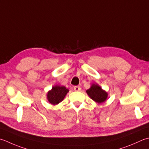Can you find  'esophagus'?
I'll use <instances>...</instances> for the list:
<instances>
[{"instance_id":"34e87169","label":"esophagus","mask_w":149,"mask_h":149,"mask_svg":"<svg viewBox=\"0 0 149 149\" xmlns=\"http://www.w3.org/2000/svg\"><path fill=\"white\" fill-rule=\"evenodd\" d=\"M74 90L75 91H80V90H81V87L80 86H74Z\"/></svg>"}]
</instances>
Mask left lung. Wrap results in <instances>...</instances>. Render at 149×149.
Returning <instances> with one entry per match:
<instances>
[{"label":"left lung","instance_id":"1","mask_svg":"<svg viewBox=\"0 0 149 149\" xmlns=\"http://www.w3.org/2000/svg\"><path fill=\"white\" fill-rule=\"evenodd\" d=\"M89 97L97 103H101L105 101L108 97V94L97 84H92L90 88L86 90Z\"/></svg>","mask_w":149,"mask_h":149}]
</instances>
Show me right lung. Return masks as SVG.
I'll list each match as a JSON object with an SVG mask.
<instances>
[{"label": "right lung", "instance_id": "1", "mask_svg": "<svg viewBox=\"0 0 149 149\" xmlns=\"http://www.w3.org/2000/svg\"><path fill=\"white\" fill-rule=\"evenodd\" d=\"M68 92V89H67L65 86L55 85L48 92V101L53 105L59 104L64 100Z\"/></svg>", "mask_w": 149, "mask_h": 149}]
</instances>
